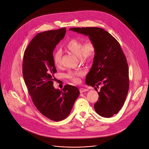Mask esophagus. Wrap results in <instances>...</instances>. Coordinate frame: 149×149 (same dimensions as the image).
<instances>
[{"label":"esophagus","mask_w":149,"mask_h":149,"mask_svg":"<svg viewBox=\"0 0 149 149\" xmlns=\"http://www.w3.org/2000/svg\"><path fill=\"white\" fill-rule=\"evenodd\" d=\"M79 91H80V93H84L85 92H86V91H88V90L87 89H85V88H80V89H79Z\"/></svg>","instance_id":"1"}]
</instances>
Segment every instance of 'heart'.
Instances as JSON below:
<instances>
[{
  "mask_svg": "<svg viewBox=\"0 0 149 149\" xmlns=\"http://www.w3.org/2000/svg\"><path fill=\"white\" fill-rule=\"evenodd\" d=\"M65 48L72 54L78 56L84 62L92 60L94 57L97 47L95 43L92 40H87L83 43V41L77 38H70L67 41L64 45ZM62 52L60 50H55L53 54V61L57 67L60 66L61 64ZM84 72L81 70L69 71L67 77L74 83L79 81V77L83 76Z\"/></svg>",
  "mask_w": 149,
  "mask_h": 149,
  "instance_id": "heart-1",
  "label": "heart"
}]
</instances>
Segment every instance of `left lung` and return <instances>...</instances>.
<instances>
[{"mask_svg":"<svg viewBox=\"0 0 149 149\" xmlns=\"http://www.w3.org/2000/svg\"><path fill=\"white\" fill-rule=\"evenodd\" d=\"M70 30L88 36L96 45V54L86 83L97 88L103 85L94 107L100 116L112 117L123 106L130 85L127 62L120 44L101 28L76 27ZM94 89L98 92L96 87Z\"/></svg>","mask_w":149,"mask_h":149,"instance_id":"8db88e82","label":"left lung"}]
</instances>
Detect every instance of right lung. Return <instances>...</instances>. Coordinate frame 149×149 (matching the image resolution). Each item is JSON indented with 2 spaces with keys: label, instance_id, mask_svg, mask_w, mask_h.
I'll return each mask as SVG.
<instances>
[{
  "label": "right lung",
  "instance_id": "right-lung-1",
  "mask_svg": "<svg viewBox=\"0 0 149 149\" xmlns=\"http://www.w3.org/2000/svg\"><path fill=\"white\" fill-rule=\"evenodd\" d=\"M66 28L38 33L24 51L23 76L29 94L40 113L54 121L65 119L80 94L77 87L66 85L60 91L54 86L57 72L53 51L63 39Z\"/></svg>",
  "mask_w": 149,
  "mask_h": 149
}]
</instances>
